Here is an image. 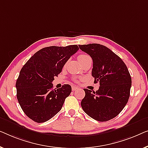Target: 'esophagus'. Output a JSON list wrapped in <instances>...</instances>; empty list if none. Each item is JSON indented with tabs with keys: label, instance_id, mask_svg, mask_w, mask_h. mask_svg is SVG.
<instances>
[{
	"label": "esophagus",
	"instance_id": "esophagus-1",
	"mask_svg": "<svg viewBox=\"0 0 148 148\" xmlns=\"http://www.w3.org/2000/svg\"><path fill=\"white\" fill-rule=\"evenodd\" d=\"M72 90L74 91V90H78V87L75 86H73L72 87Z\"/></svg>",
	"mask_w": 148,
	"mask_h": 148
}]
</instances>
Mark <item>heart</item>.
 <instances>
[{
	"label": "heart",
	"instance_id": "1",
	"mask_svg": "<svg viewBox=\"0 0 148 148\" xmlns=\"http://www.w3.org/2000/svg\"><path fill=\"white\" fill-rule=\"evenodd\" d=\"M90 58V56L86 55V54H80V55L78 56V61L81 63V62L84 61V60H86V58Z\"/></svg>",
	"mask_w": 148,
	"mask_h": 148
}]
</instances>
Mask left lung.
I'll return each mask as SVG.
<instances>
[{"label":"left lung","instance_id":"1","mask_svg":"<svg viewBox=\"0 0 148 148\" xmlns=\"http://www.w3.org/2000/svg\"><path fill=\"white\" fill-rule=\"evenodd\" d=\"M78 46L92 58L94 82L100 83L96 92L84 89L81 107L94 119L107 121L117 116L127 103L132 86L130 74L123 61L106 46L98 43Z\"/></svg>","mask_w":148,"mask_h":148}]
</instances>
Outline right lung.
<instances>
[{
	"mask_svg": "<svg viewBox=\"0 0 148 148\" xmlns=\"http://www.w3.org/2000/svg\"><path fill=\"white\" fill-rule=\"evenodd\" d=\"M78 49L77 45L44 47L23 66L16 82V98L25 114L35 122L47 121L62 109L71 86L64 84L55 90L51 82Z\"/></svg>",
	"mask_w": 148,
	"mask_h": 148,
	"instance_id": "1",
	"label": "right lung"
}]
</instances>
